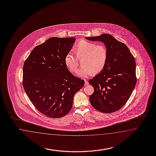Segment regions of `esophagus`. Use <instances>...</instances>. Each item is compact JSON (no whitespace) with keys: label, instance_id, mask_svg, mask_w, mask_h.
I'll list each match as a JSON object with an SVG mask.
<instances>
[{"label":"esophagus","instance_id":"obj_1","mask_svg":"<svg viewBox=\"0 0 156 156\" xmlns=\"http://www.w3.org/2000/svg\"><path fill=\"white\" fill-rule=\"evenodd\" d=\"M84 82H85V86H87V85H88V82L87 80H84Z\"/></svg>","mask_w":156,"mask_h":156}]
</instances>
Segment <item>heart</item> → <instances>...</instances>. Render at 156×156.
<instances>
[{
  "instance_id": "heart-1",
  "label": "heart",
  "mask_w": 156,
  "mask_h": 156,
  "mask_svg": "<svg viewBox=\"0 0 156 156\" xmlns=\"http://www.w3.org/2000/svg\"><path fill=\"white\" fill-rule=\"evenodd\" d=\"M74 52L78 59L84 57L83 66L78 71V74L83 77L100 73L104 69L108 60V51L105 46L87 41H80L74 48ZM65 63L71 72H76L78 60L73 52L66 55Z\"/></svg>"
}]
</instances>
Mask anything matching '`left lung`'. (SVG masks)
<instances>
[{"label":"left lung","instance_id":"left-lung-1","mask_svg":"<svg viewBox=\"0 0 156 156\" xmlns=\"http://www.w3.org/2000/svg\"><path fill=\"white\" fill-rule=\"evenodd\" d=\"M86 38L103 42L108 51L104 69L89 81L94 88L90 96V104L104 113L118 111L126 104L135 88V59L125 44L110 34Z\"/></svg>","mask_w":156,"mask_h":156}]
</instances>
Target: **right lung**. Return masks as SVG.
<instances>
[{"instance_id": "1", "label": "right lung", "mask_w": 156, "mask_h": 156, "mask_svg": "<svg viewBox=\"0 0 156 156\" xmlns=\"http://www.w3.org/2000/svg\"><path fill=\"white\" fill-rule=\"evenodd\" d=\"M74 37H53L36 46L23 67V86L30 100L47 117L59 118L69 112L74 94L84 80L68 69L65 58Z\"/></svg>"}]
</instances>
